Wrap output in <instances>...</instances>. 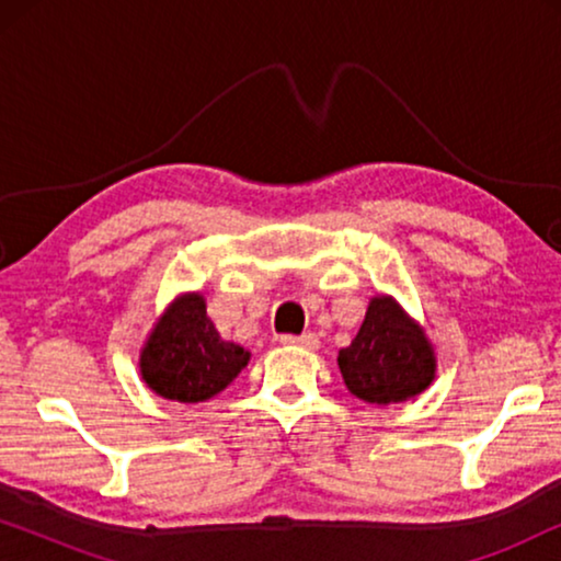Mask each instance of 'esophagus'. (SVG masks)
<instances>
[{
  "instance_id": "1",
  "label": "esophagus",
  "mask_w": 561,
  "mask_h": 561,
  "mask_svg": "<svg viewBox=\"0 0 561 561\" xmlns=\"http://www.w3.org/2000/svg\"><path fill=\"white\" fill-rule=\"evenodd\" d=\"M280 342L283 344H298V347H304V350H319V340H317V334H301V336H294V334H286V336H280Z\"/></svg>"
}]
</instances>
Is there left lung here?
<instances>
[{
  "label": "left lung",
  "mask_w": 561,
  "mask_h": 561,
  "mask_svg": "<svg viewBox=\"0 0 561 561\" xmlns=\"http://www.w3.org/2000/svg\"><path fill=\"white\" fill-rule=\"evenodd\" d=\"M344 386L359 401L388 405L424 393L436 357L424 329L390 296H375L350 347L340 350Z\"/></svg>",
  "instance_id": "obj_1"
}]
</instances>
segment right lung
I'll return each mask as SVG.
<instances>
[{
    "label": "right lung",
    "mask_w": 561,
    "mask_h": 561,
    "mask_svg": "<svg viewBox=\"0 0 561 561\" xmlns=\"http://www.w3.org/2000/svg\"><path fill=\"white\" fill-rule=\"evenodd\" d=\"M250 352L221 340L206 317L202 294H183L163 311L140 352V373L150 390L168 401L202 403L221 393Z\"/></svg>",
    "instance_id": "right-lung-1"
}]
</instances>
